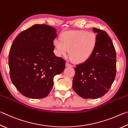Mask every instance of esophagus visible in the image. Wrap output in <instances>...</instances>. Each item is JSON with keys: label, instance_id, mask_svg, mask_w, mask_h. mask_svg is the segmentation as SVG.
Here are the masks:
<instances>
[{"label": "esophagus", "instance_id": "esophagus-1", "mask_svg": "<svg viewBox=\"0 0 128 128\" xmlns=\"http://www.w3.org/2000/svg\"><path fill=\"white\" fill-rule=\"evenodd\" d=\"M66 66L67 67H73L72 65L70 64H69V63H68V62H66Z\"/></svg>", "mask_w": 128, "mask_h": 128}]
</instances>
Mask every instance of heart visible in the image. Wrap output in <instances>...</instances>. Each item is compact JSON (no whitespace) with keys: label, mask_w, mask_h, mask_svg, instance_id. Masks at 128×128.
<instances>
[{"label":"heart","mask_w":128,"mask_h":128,"mask_svg":"<svg viewBox=\"0 0 128 128\" xmlns=\"http://www.w3.org/2000/svg\"><path fill=\"white\" fill-rule=\"evenodd\" d=\"M56 39L54 46L59 56L69 55L76 62H85L92 55L96 47V36L94 33L85 30H74L65 32Z\"/></svg>","instance_id":"obj_1"}]
</instances>
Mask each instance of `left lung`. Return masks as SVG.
<instances>
[{
	"instance_id": "left-lung-1",
	"label": "left lung",
	"mask_w": 128,
	"mask_h": 128,
	"mask_svg": "<svg viewBox=\"0 0 128 128\" xmlns=\"http://www.w3.org/2000/svg\"><path fill=\"white\" fill-rule=\"evenodd\" d=\"M92 29L97 33L96 47L86 62L74 68L73 80V89L85 99H96L105 95L116 73V54L111 39L104 30Z\"/></svg>"
}]
</instances>
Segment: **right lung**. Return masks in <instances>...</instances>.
I'll list each match as a JSON object with an SVG mask.
<instances>
[{
  "label": "right lung",
  "mask_w": 128,
  "mask_h": 128,
  "mask_svg": "<svg viewBox=\"0 0 128 128\" xmlns=\"http://www.w3.org/2000/svg\"><path fill=\"white\" fill-rule=\"evenodd\" d=\"M56 32L50 26L34 25L13 42L8 56L10 77L24 96L46 97L53 88L54 76L64 70L66 61L53 51Z\"/></svg>",
  "instance_id": "add662e5"
}]
</instances>
